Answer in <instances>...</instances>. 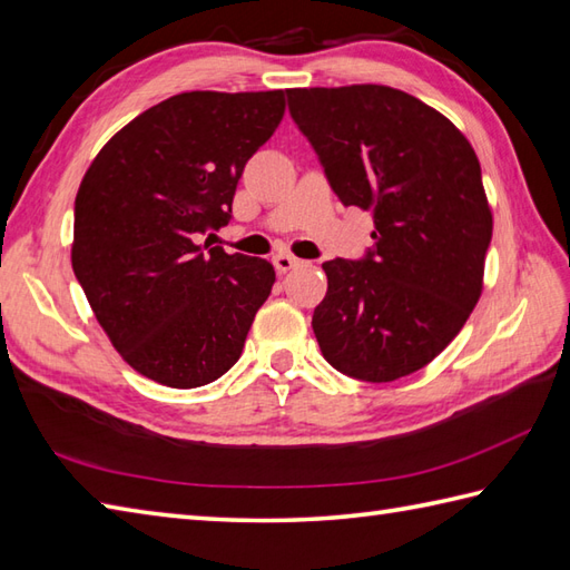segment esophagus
Here are the masks:
<instances>
[{
  "label": "esophagus",
  "instance_id": "obj_1",
  "mask_svg": "<svg viewBox=\"0 0 570 570\" xmlns=\"http://www.w3.org/2000/svg\"><path fill=\"white\" fill-rule=\"evenodd\" d=\"M272 264H274V269L279 272V274H286L288 269H294V267H298L301 264V259H296L294 255H286V253H279V255H274L272 257Z\"/></svg>",
  "mask_w": 570,
  "mask_h": 570
}]
</instances>
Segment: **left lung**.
<instances>
[{"label":"left lung","mask_w":570,"mask_h":570,"mask_svg":"<svg viewBox=\"0 0 570 570\" xmlns=\"http://www.w3.org/2000/svg\"><path fill=\"white\" fill-rule=\"evenodd\" d=\"M288 111L345 206L374 214V249L330 259L313 313L325 360L386 383L428 366L469 321L493 235L481 165L432 106L383 85L286 89Z\"/></svg>","instance_id":"left-lung-1"}]
</instances>
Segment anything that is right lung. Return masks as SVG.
<instances>
[{"instance_id":"obj_1","label":"right lung","mask_w":570,"mask_h":570,"mask_svg":"<svg viewBox=\"0 0 570 570\" xmlns=\"http://www.w3.org/2000/svg\"><path fill=\"white\" fill-rule=\"evenodd\" d=\"M284 91H181L91 160L75 198L72 269L111 345L169 389L240 360L274 286L267 259L198 237L230 220L237 179L284 118Z\"/></svg>"}]
</instances>
